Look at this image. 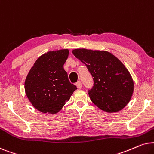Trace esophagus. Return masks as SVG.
I'll use <instances>...</instances> for the list:
<instances>
[{"label": "esophagus", "instance_id": "esophagus-1", "mask_svg": "<svg viewBox=\"0 0 154 154\" xmlns=\"http://www.w3.org/2000/svg\"><path fill=\"white\" fill-rule=\"evenodd\" d=\"M75 85H76V86H77V87L78 88V89H81V88H82V82H81V81H78L77 83L75 84Z\"/></svg>", "mask_w": 154, "mask_h": 154}]
</instances>
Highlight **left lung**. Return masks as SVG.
Segmentation results:
<instances>
[{"mask_svg": "<svg viewBox=\"0 0 154 154\" xmlns=\"http://www.w3.org/2000/svg\"><path fill=\"white\" fill-rule=\"evenodd\" d=\"M72 53L94 77V86L89 90L91 101L108 112L125 107L134 91V82L121 61L106 51L78 48Z\"/></svg>", "mask_w": 154, "mask_h": 154, "instance_id": "left-lung-1", "label": "left lung"}]
</instances>
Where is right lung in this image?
<instances>
[{"mask_svg":"<svg viewBox=\"0 0 154 154\" xmlns=\"http://www.w3.org/2000/svg\"><path fill=\"white\" fill-rule=\"evenodd\" d=\"M68 55L67 49L44 53L36 60L26 76L24 83L26 96L40 112H58L77 89L69 82L63 68Z\"/></svg>","mask_w":154,"mask_h":154,"instance_id":"add662e5","label":"right lung"}]
</instances>
